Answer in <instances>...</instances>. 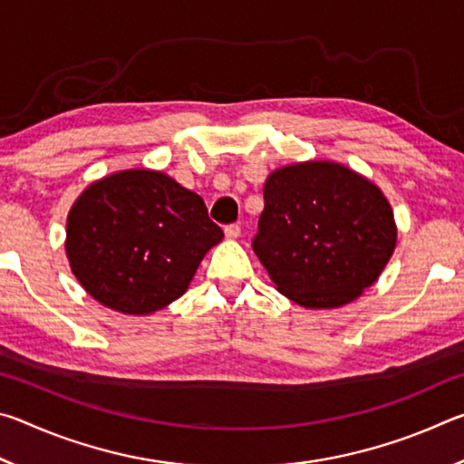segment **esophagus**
<instances>
[{"label":"esophagus","instance_id":"obj_1","mask_svg":"<svg viewBox=\"0 0 464 464\" xmlns=\"http://www.w3.org/2000/svg\"><path fill=\"white\" fill-rule=\"evenodd\" d=\"M241 235V227L239 225H227L225 227V237L227 239H237Z\"/></svg>","mask_w":464,"mask_h":464}]
</instances>
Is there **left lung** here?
Here are the masks:
<instances>
[{
	"label": "left lung",
	"instance_id": "1",
	"mask_svg": "<svg viewBox=\"0 0 464 464\" xmlns=\"http://www.w3.org/2000/svg\"><path fill=\"white\" fill-rule=\"evenodd\" d=\"M254 251L276 290L304 309H340L379 280L397 246L387 196L327 160L276 168L264 184Z\"/></svg>",
	"mask_w": 464,
	"mask_h": 464
}]
</instances>
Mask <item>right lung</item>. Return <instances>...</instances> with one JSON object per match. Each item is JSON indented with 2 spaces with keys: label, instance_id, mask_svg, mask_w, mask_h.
<instances>
[{
  "label": "right lung",
  "instance_id": "add662e5",
  "mask_svg": "<svg viewBox=\"0 0 464 464\" xmlns=\"http://www.w3.org/2000/svg\"><path fill=\"white\" fill-rule=\"evenodd\" d=\"M65 233L77 282L124 315H151L174 303L223 239L198 194L147 168L92 182L69 208Z\"/></svg>",
  "mask_w": 464,
  "mask_h": 464
}]
</instances>
